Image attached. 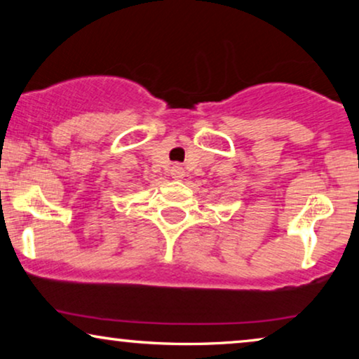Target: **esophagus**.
Returning a JSON list of instances; mask_svg holds the SVG:
<instances>
[{
  "instance_id": "1",
  "label": "esophagus",
  "mask_w": 359,
  "mask_h": 359,
  "mask_svg": "<svg viewBox=\"0 0 359 359\" xmlns=\"http://www.w3.org/2000/svg\"><path fill=\"white\" fill-rule=\"evenodd\" d=\"M171 176H173L175 180H181L184 176V170L181 168L180 165H173L171 166Z\"/></svg>"
}]
</instances>
